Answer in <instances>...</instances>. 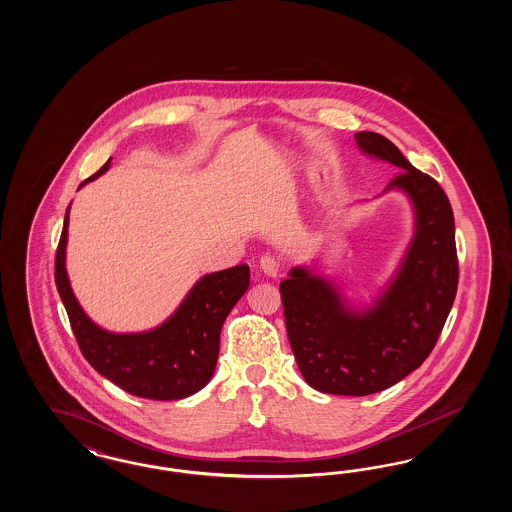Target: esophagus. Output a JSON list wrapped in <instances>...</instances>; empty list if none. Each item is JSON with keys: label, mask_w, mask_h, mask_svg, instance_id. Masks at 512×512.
Returning <instances> with one entry per match:
<instances>
[{"label": "esophagus", "mask_w": 512, "mask_h": 512, "mask_svg": "<svg viewBox=\"0 0 512 512\" xmlns=\"http://www.w3.org/2000/svg\"><path fill=\"white\" fill-rule=\"evenodd\" d=\"M259 267L270 278H276L278 272H280V261L276 257H272V255H263L261 261H259Z\"/></svg>", "instance_id": "34e87169"}]
</instances>
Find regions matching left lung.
<instances>
[{
	"mask_svg": "<svg viewBox=\"0 0 512 512\" xmlns=\"http://www.w3.org/2000/svg\"><path fill=\"white\" fill-rule=\"evenodd\" d=\"M355 140L368 157L403 171L384 194L403 192L413 205L409 247L370 305H351L332 280L307 267H293L280 293L305 382L322 393L363 397L391 388L432 353L457 295L459 263L453 209L438 182L388 138L357 132Z\"/></svg>",
	"mask_w": 512,
	"mask_h": 512,
	"instance_id": "left-lung-1",
	"label": "left lung"
}]
</instances>
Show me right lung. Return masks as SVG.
I'll return each mask as SVG.
<instances>
[{"mask_svg":"<svg viewBox=\"0 0 512 512\" xmlns=\"http://www.w3.org/2000/svg\"><path fill=\"white\" fill-rule=\"evenodd\" d=\"M109 167L111 159L78 188ZM69 209L55 255V284L86 361L136 397L174 401L205 388L219 359L222 324L249 288V267L238 265L205 274L163 324L147 332L115 334L88 317L74 297L65 267Z\"/></svg>","mask_w":512,"mask_h":512,"instance_id":"right-lung-1","label":"right lung"}]
</instances>
